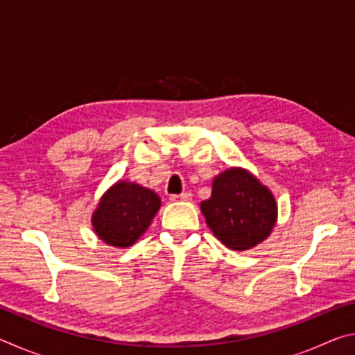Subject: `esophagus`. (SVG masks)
<instances>
[{
  "label": "esophagus",
  "mask_w": 355,
  "mask_h": 355,
  "mask_svg": "<svg viewBox=\"0 0 355 355\" xmlns=\"http://www.w3.org/2000/svg\"><path fill=\"white\" fill-rule=\"evenodd\" d=\"M191 199H192V194H191V192H183V194H180V196H171V200H172V202H177V200L189 202Z\"/></svg>",
  "instance_id": "esophagus-1"
}]
</instances>
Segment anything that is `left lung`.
<instances>
[{
    "instance_id": "8db88e82",
    "label": "left lung",
    "mask_w": 355,
    "mask_h": 355,
    "mask_svg": "<svg viewBox=\"0 0 355 355\" xmlns=\"http://www.w3.org/2000/svg\"><path fill=\"white\" fill-rule=\"evenodd\" d=\"M214 236L228 249L248 250L269 236L277 220V203L266 186L241 167L213 180L211 197L200 203Z\"/></svg>"
}]
</instances>
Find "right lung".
I'll return each mask as SVG.
<instances>
[{"mask_svg": "<svg viewBox=\"0 0 355 355\" xmlns=\"http://www.w3.org/2000/svg\"><path fill=\"white\" fill-rule=\"evenodd\" d=\"M161 199L141 184L117 182L107 189L92 214L97 236L114 248H130L152 224Z\"/></svg>", "mask_w": 355, "mask_h": 355, "instance_id": "right-lung-1", "label": "right lung"}]
</instances>
